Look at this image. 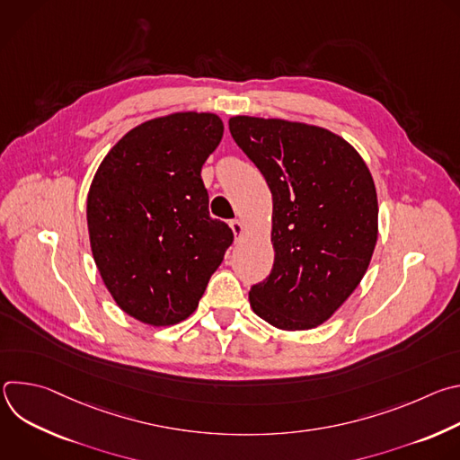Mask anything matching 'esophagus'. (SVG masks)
Wrapping results in <instances>:
<instances>
[{"instance_id":"obj_1","label":"esophagus","mask_w":460,"mask_h":460,"mask_svg":"<svg viewBox=\"0 0 460 460\" xmlns=\"http://www.w3.org/2000/svg\"><path fill=\"white\" fill-rule=\"evenodd\" d=\"M231 229H233V233H234V236L236 238H240L242 234H243V224L240 222V220H231Z\"/></svg>"}]
</instances>
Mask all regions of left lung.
Returning <instances> with one entry per match:
<instances>
[{
  "label": "left lung",
  "mask_w": 460,
  "mask_h": 460,
  "mask_svg": "<svg viewBox=\"0 0 460 460\" xmlns=\"http://www.w3.org/2000/svg\"><path fill=\"white\" fill-rule=\"evenodd\" d=\"M229 130L273 194L275 264L251 286V307L279 330H311L367 271L378 231L371 172L346 140L322 127L234 116Z\"/></svg>",
  "instance_id": "left-lung-1"
}]
</instances>
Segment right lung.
<instances>
[{"mask_svg":"<svg viewBox=\"0 0 460 460\" xmlns=\"http://www.w3.org/2000/svg\"><path fill=\"white\" fill-rule=\"evenodd\" d=\"M222 135L211 112L155 118L128 130L94 174L87 224L96 268L140 322L185 320L233 243L229 226L209 217L200 176Z\"/></svg>","mask_w":460,"mask_h":460,"instance_id":"obj_1","label":"right lung"}]
</instances>
